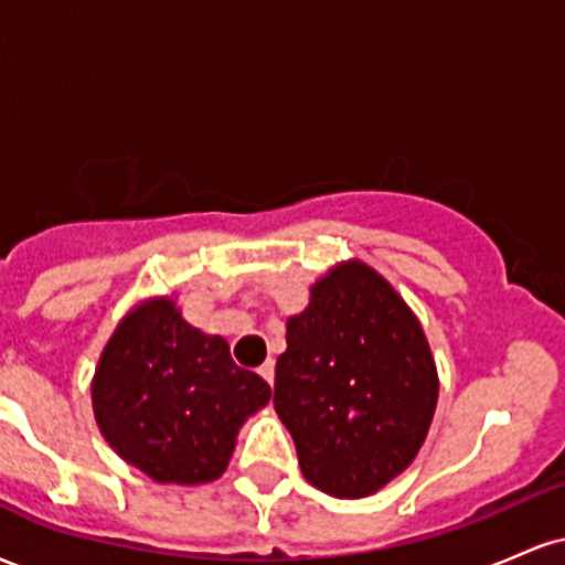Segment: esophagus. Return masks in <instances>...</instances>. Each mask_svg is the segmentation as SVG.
<instances>
[{
  "instance_id": "1",
  "label": "esophagus",
  "mask_w": 565,
  "mask_h": 565,
  "mask_svg": "<svg viewBox=\"0 0 565 565\" xmlns=\"http://www.w3.org/2000/svg\"><path fill=\"white\" fill-rule=\"evenodd\" d=\"M257 372H260V377L268 382V385H274V374H276V369H274V361H265V364L257 369Z\"/></svg>"
}]
</instances>
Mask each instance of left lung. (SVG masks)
<instances>
[{"label": "left lung", "mask_w": 565, "mask_h": 565, "mask_svg": "<svg viewBox=\"0 0 565 565\" xmlns=\"http://www.w3.org/2000/svg\"><path fill=\"white\" fill-rule=\"evenodd\" d=\"M438 369L423 323L364 260L329 268L287 319L274 406L302 476L340 499L380 491L423 449Z\"/></svg>", "instance_id": "1"}]
</instances>
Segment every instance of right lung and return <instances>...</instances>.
Wrapping results in <instances>:
<instances>
[{
    "mask_svg": "<svg viewBox=\"0 0 565 565\" xmlns=\"http://www.w3.org/2000/svg\"><path fill=\"white\" fill-rule=\"evenodd\" d=\"M93 412L103 438L157 483H212L236 436L270 401L260 374L231 359L225 337L191 327L174 297L127 310L95 366Z\"/></svg>",
    "mask_w": 565,
    "mask_h": 565,
    "instance_id": "right-lung-1",
    "label": "right lung"
}]
</instances>
